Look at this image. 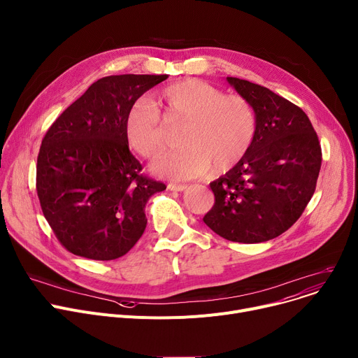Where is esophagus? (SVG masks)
<instances>
[{
    "instance_id": "34e87169",
    "label": "esophagus",
    "mask_w": 358,
    "mask_h": 358,
    "mask_svg": "<svg viewBox=\"0 0 358 358\" xmlns=\"http://www.w3.org/2000/svg\"><path fill=\"white\" fill-rule=\"evenodd\" d=\"M185 188H187L185 184H174V182L169 184V189H171V192H182Z\"/></svg>"
}]
</instances>
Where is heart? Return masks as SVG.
Returning a JSON list of instances; mask_svg holds the SVG:
<instances>
[{
    "instance_id": "heart-1",
    "label": "heart",
    "mask_w": 358,
    "mask_h": 358,
    "mask_svg": "<svg viewBox=\"0 0 358 358\" xmlns=\"http://www.w3.org/2000/svg\"><path fill=\"white\" fill-rule=\"evenodd\" d=\"M166 119L184 122L180 150L155 165L174 181L226 173L250 151L257 132L253 105L242 94L227 93L199 79H184L161 87L155 103L139 98L128 110L125 132L142 157L157 159L169 148L161 110Z\"/></svg>"
}]
</instances>
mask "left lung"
Returning <instances> with one entry per match:
<instances>
[{
    "mask_svg": "<svg viewBox=\"0 0 358 358\" xmlns=\"http://www.w3.org/2000/svg\"><path fill=\"white\" fill-rule=\"evenodd\" d=\"M227 80L253 105L257 132L248 155L210 182L214 204L203 220L230 242H266L302 216L315 192L322 151L299 106L249 80Z\"/></svg>",
    "mask_w": 358,
    "mask_h": 358,
    "instance_id": "obj_1",
    "label": "left lung"
}]
</instances>
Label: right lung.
Instances as JSON below:
<instances>
[{
  "label": "right lung",
  "mask_w": 358,
  "mask_h": 358,
  "mask_svg": "<svg viewBox=\"0 0 358 358\" xmlns=\"http://www.w3.org/2000/svg\"><path fill=\"white\" fill-rule=\"evenodd\" d=\"M166 78H102L45 132L36 189L47 223L67 252L113 260L144 233L145 204L166 185L142 173L128 147L125 121L141 94Z\"/></svg>",
  "instance_id": "right-lung-1"
}]
</instances>
